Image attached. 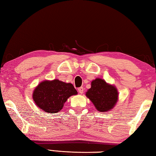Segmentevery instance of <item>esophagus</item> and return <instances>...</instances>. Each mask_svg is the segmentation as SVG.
<instances>
[{"mask_svg":"<svg viewBox=\"0 0 156 156\" xmlns=\"http://www.w3.org/2000/svg\"><path fill=\"white\" fill-rule=\"evenodd\" d=\"M78 91H79V93L81 94L83 93V91H84V88L83 87H79V88H78Z\"/></svg>","mask_w":156,"mask_h":156,"instance_id":"34e87169","label":"esophagus"}]
</instances>
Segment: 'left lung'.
<instances>
[{
    "label": "left lung",
    "instance_id": "obj_1",
    "mask_svg": "<svg viewBox=\"0 0 156 156\" xmlns=\"http://www.w3.org/2000/svg\"><path fill=\"white\" fill-rule=\"evenodd\" d=\"M85 95L100 112H109L118 100V92L115 86L99 78L91 81V88Z\"/></svg>",
    "mask_w": 156,
    "mask_h": 156
}]
</instances>
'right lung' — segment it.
<instances>
[{
	"label": "right lung",
	"instance_id": "obj_1",
	"mask_svg": "<svg viewBox=\"0 0 156 156\" xmlns=\"http://www.w3.org/2000/svg\"><path fill=\"white\" fill-rule=\"evenodd\" d=\"M77 94L72 83L54 79L39 83L33 91L32 98L40 109L47 113H58L61 111L69 98Z\"/></svg>",
	"mask_w": 156,
	"mask_h": 156
}]
</instances>
